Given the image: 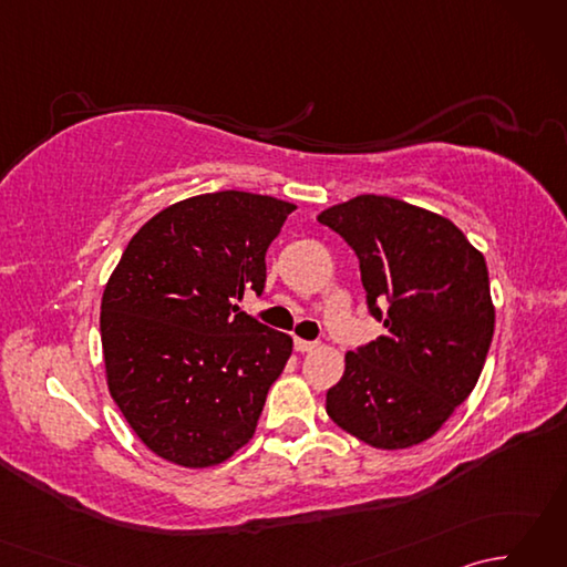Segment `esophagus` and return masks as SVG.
<instances>
[{"label":"esophagus","mask_w":567,"mask_h":567,"mask_svg":"<svg viewBox=\"0 0 567 567\" xmlns=\"http://www.w3.org/2000/svg\"><path fill=\"white\" fill-rule=\"evenodd\" d=\"M319 343L317 341H305V339H295V351L297 353H311L317 351Z\"/></svg>","instance_id":"1"}]
</instances>
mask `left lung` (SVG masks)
I'll list each match as a JSON object with an SVG mask.
<instances>
[{
    "label": "left lung",
    "instance_id": "obj_1",
    "mask_svg": "<svg viewBox=\"0 0 567 567\" xmlns=\"http://www.w3.org/2000/svg\"><path fill=\"white\" fill-rule=\"evenodd\" d=\"M317 219L355 250L370 315L388 329L346 353L327 414L372 449H412L449 421L483 372L495 333L483 252L451 219L394 197L360 195Z\"/></svg>",
    "mask_w": 567,
    "mask_h": 567
}]
</instances>
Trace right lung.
Segmentation results:
<instances>
[{
	"label": "right lung",
	"instance_id": "add662e5",
	"mask_svg": "<svg viewBox=\"0 0 567 567\" xmlns=\"http://www.w3.org/2000/svg\"><path fill=\"white\" fill-rule=\"evenodd\" d=\"M297 207L224 189L165 207L128 240L102 295L110 394L167 463L212 467L252 439L292 339L238 309Z\"/></svg>",
	"mask_w": 567,
	"mask_h": 567
}]
</instances>
